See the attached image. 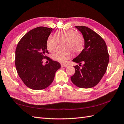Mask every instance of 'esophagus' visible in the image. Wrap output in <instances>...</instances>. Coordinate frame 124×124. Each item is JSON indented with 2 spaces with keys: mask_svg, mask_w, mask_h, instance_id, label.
Masks as SVG:
<instances>
[{
  "mask_svg": "<svg viewBox=\"0 0 124 124\" xmlns=\"http://www.w3.org/2000/svg\"><path fill=\"white\" fill-rule=\"evenodd\" d=\"M67 67H68V65H63V64H62V65H61V67H62V68Z\"/></svg>",
  "mask_w": 124,
  "mask_h": 124,
  "instance_id": "34e87169",
  "label": "esophagus"
}]
</instances>
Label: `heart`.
Listing matches in <instances>:
<instances>
[{"label":"heart","mask_w":124,"mask_h":124,"mask_svg":"<svg viewBox=\"0 0 124 124\" xmlns=\"http://www.w3.org/2000/svg\"><path fill=\"white\" fill-rule=\"evenodd\" d=\"M54 35L55 38L52 36L48 37L46 47L50 52L53 53L56 47V40L59 43L64 42V48L67 50L62 52L56 53L52 56L53 60L62 64H64L68 60L71 58V53L70 50L73 53L77 54L81 52L84 47V41L82 37L73 30L59 31Z\"/></svg>","instance_id":"heart-1"}]
</instances>
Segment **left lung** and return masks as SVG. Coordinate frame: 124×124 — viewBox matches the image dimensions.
Wrapping results in <instances>:
<instances>
[{
	"instance_id": "left-lung-1",
	"label": "left lung",
	"mask_w": 124,
	"mask_h": 124,
	"mask_svg": "<svg viewBox=\"0 0 124 124\" xmlns=\"http://www.w3.org/2000/svg\"><path fill=\"white\" fill-rule=\"evenodd\" d=\"M85 40V48L72 61L83 62L82 69L74 66L75 73L71 77L74 85L81 88H90L98 83L107 70L109 56L107 47L102 37L86 26H76Z\"/></svg>"
}]
</instances>
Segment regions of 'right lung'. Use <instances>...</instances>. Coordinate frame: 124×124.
<instances>
[{
	"label": "right lung",
	"mask_w": 124,
	"mask_h": 124,
	"mask_svg": "<svg viewBox=\"0 0 124 124\" xmlns=\"http://www.w3.org/2000/svg\"><path fill=\"white\" fill-rule=\"evenodd\" d=\"M52 28L38 27L31 30L17 44L15 51V66L20 78L27 87L42 90L48 87L61 68L60 63L48 57L49 63L43 65L47 59L46 42Z\"/></svg>",
	"instance_id": "1"
}]
</instances>
